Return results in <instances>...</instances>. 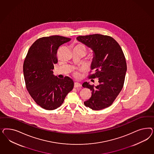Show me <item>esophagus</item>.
<instances>
[{"mask_svg": "<svg viewBox=\"0 0 154 154\" xmlns=\"http://www.w3.org/2000/svg\"><path fill=\"white\" fill-rule=\"evenodd\" d=\"M81 84H79V82H75L74 84V87L75 88H79V87H81Z\"/></svg>", "mask_w": 154, "mask_h": 154, "instance_id": "obj_1", "label": "esophagus"}]
</instances>
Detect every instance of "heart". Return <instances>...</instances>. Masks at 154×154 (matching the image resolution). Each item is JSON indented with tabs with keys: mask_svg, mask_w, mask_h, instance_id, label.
I'll list each match as a JSON object with an SVG mask.
<instances>
[{
	"mask_svg": "<svg viewBox=\"0 0 154 154\" xmlns=\"http://www.w3.org/2000/svg\"><path fill=\"white\" fill-rule=\"evenodd\" d=\"M76 47H82V48H84V49L85 50V47L84 46V45H81V44H79V45H77ZM75 77H79V74L78 73H75Z\"/></svg>",
	"mask_w": 154,
	"mask_h": 154,
	"instance_id": "heart-1",
	"label": "heart"
}]
</instances>
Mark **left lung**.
Listing matches in <instances>:
<instances>
[{"label": "left lung", "instance_id": "1", "mask_svg": "<svg viewBox=\"0 0 154 154\" xmlns=\"http://www.w3.org/2000/svg\"><path fill=\"white\" fill-rule=\"evenodd\" d=\"M77 40L92 50L91 79L98 78L97 86L85 82L84 88L92 91L85 106L98 111L110 106L123 88L127 67L121 47L111 37L102 34L79 36Z\"/></svg>", "mask_w": 154, "mask_h": 154}]
</instances>
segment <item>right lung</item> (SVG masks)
Listing matches in <instances>:
<instances>
[{"label": "right lung", "mask_w": 154, "mask_h": 154, "mask_svg": "<svg viewBox=\"0 0 154 154\" xmlns=\"http://www.w3.org/2000/svg\"><path fill=\"white\" fill-rule=\"evenodd\" d=\"M70 38L52 35L37 39L30 47L24 60L23 72L26 87L34 100L47 110L60 107L66 95L73 88L69 77L59 79L54 75L57 63V51Z\"/></svg>", "instance_id": "add662e5"}]
</instances>
